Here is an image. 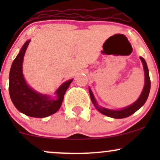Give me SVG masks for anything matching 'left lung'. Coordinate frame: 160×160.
I'll list each match as a JSON object with an SVG mask.
<instances>
[{
    "label": "left lung",
    "mask_w": 160,
    "mask_h": 160,
    "mask_svg": "<svg viewBox=\"0 0 160 160\" xmlns=\"http://www.w3.org/2000/svg\"><path fill=\"white\" fill-rule=\"evenodd\" d=\"M141 61L142 62L143 66H144V74H145V83L144 89H143L142 92L139 97V98L138 99L135 103H133L132 105L128 106L127 108H125L122 110H119V111H113V110H109L106 109V108H101L99 107L97 104L96 101L94 98V95H93L92 91L89 89V94H90V98L93 104L96 109L102 113V114L108 116V117H112V118H116V119H122V118H126V117H129L132 114H133L135 112H136L139 108L142 107L144 105L145 102H146L147 99L148 98V95L150 93V76H149V71H148V65H147L146 62L142 57H140Z\"/></svg>",
    "instance_id": "1"
}]
</instances>
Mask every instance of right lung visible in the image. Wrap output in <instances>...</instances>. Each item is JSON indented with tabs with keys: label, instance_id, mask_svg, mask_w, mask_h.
Returning a JSON list of instances; mask_svg holds the SVG:
<instances>
[{
	"label": "right lung",
	"instance_id": "add662e5",
	"mask_svg": "<svg viewBox=\"0 0 160 160\" xmlns=\"http://www.w3.org/2000/svg\"><path fill=\"white\" fill-rule=\"evenodd\" d=\"M30 40H28L14 59L10 71L9 92L15 107L24 114L32 117H48L56 113L61 107L64 95L73 80L64 82L56 91V98L36 92L27 85L22 74L23 57Z\"/></svg>",
	"mask_w": 160,
	"mask_h": 160
}]
</instances>
